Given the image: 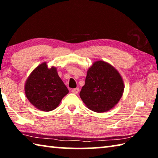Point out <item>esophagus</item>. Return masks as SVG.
Listing matches in <instances>:
<instances>
[{"label": "esophagus", "mask_w": 158, "mask_h": 158, "mask_svg": "<svg viewBox=\"0 0 158 158\" xmlns=\"http://www.w3.org/2000/svg\"><path fill=\"white\" fill-rule=\"evenodd\" d=\"M71 91L73 93H74V94H77V93H78L79 91V89H78V88H76V89H72Z\"/></svg>", "instance_id": "obj_1"}]
</instances>
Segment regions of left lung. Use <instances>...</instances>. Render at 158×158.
Instances as JSON below:
<instances>
[{
	"mask_svg": "<svg viewBox=\"0 0 158 158\" xmlns=\"http://www.w3.org/2000/svg\"><path fill=\"white\" fill-rule=\"evenodd\" d=\"M124 88L118 71L109 63L98 60L88 69L79 95L90 110L103 113L117 105L123 94Z\"/></svg>",
	"mask_w": 158,
	"mask_h": 158,
	"instance_id": "left-lung-1",
	"label": "left lung"
}]
</instances>
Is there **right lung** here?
Here are the masks:
<instances>
[{"label": "right lung", "instance_id": "1", "mask_svg": "<svg viewBox=\"0 0 158 158\" xmlns=\"http://www.w3.org/2000/svg\"><path fill=\"white\" fill-rule=\"evenodd\" d=\"M24 90L28 101L42 111H50L58 107L69 93L58 76L56 68H48L47 62L40 64L32 71L26 81Z\"/></svg>", "mask_w": 158, "mask_h": 158}]
</instances>
